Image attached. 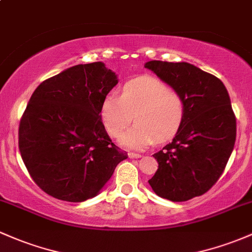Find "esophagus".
<instances>
[{
  "label": "esophagus",
  "instance_id": "34e87169",
  "mask_svg": "<svg viewBox=\"0 0 252 252\" xmlns=\"http://www.w3.org/2000/svg\"><path fill=\"white\" fill-rule=\"evenodd\" d=\"M128 158H142V156L139 155V154H134V153H128Z\"/></svg>",
  "mask_w": 252,
  "mask_h": 252
}]
</instances>
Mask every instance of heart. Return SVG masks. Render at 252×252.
Returning <instances> with one entry per match:
<instances>
[{"label":"heart","instance_id":"heart-1","mask_svg":"<svg viewBox=\"0 0 252 252\" xmlns=\"http://www.w3.org/2000/svg\"><path fill=\"white\" fill-rule=\"evenodd\" d=\"M185 115V102L161 80L142 77L126 83L120 94H108L101 105V119L110 137H119L136 119L133 127L120 138L126 149L143 150L178 132Z\"/></svg>","mask_w":252,"mask_h":252}]
</instances>
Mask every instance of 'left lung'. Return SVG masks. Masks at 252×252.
Returning <instances> with one entry per match:
<instances>
[{
	"mask_svg": "<svg viewBox=\"0 0 252 252\" xmlns=\"http://www.w3.org/2000/svg\"><path fill=\"white\" fill-rule=\"evenodd\" d=\"M144 67L185 102L172 143L154 154L158 168L149 184L162 198L189 201L219 180L233 151L237 125L229 94L219 78L188 62L154 60Z\"/></svg>",
	"mask_w": 252,
	"mask_h": 252,
	"instance_id": "8db88e82",
	"label": "left lung"
}]
</instances>
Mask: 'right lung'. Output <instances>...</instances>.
<instances>
[{"label":"right lung","instance_id":"1","mask_svg":"<svg viewBox=\"0 0 252 252\" xmlns=\"http://www.w3.org/2000/svg\"><path fill=\"white\" fill-rule=\"evenodd\" d=\"M118 75L103 62L77 64L40 83L19 125V150L34 183L67 202L97 196L127 158L101 119Z\"/></svg>","mask_w":252,"mask_h":252}]
</instances>
